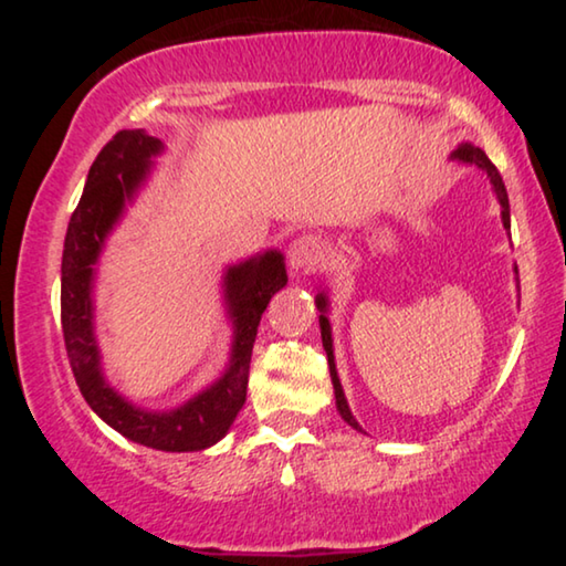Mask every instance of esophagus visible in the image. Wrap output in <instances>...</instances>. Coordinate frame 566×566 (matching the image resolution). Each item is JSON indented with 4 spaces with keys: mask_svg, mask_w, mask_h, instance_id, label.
<instances>
[{
    "mask_svg": "<svg viewBox=\"0 0 566 566\" xmlns=\"http://www.w3.org/2000/svg\"><path fill=\"white\" fill-rule=\"evenodd\" d=\"M327 254V244L316 234H301L289 247V265L293 273H308V270L319 268Z\"/></svg>",
    "mask_w": 566,
    "mask_h": 566,
    "instance_id": "34e87169",
    "label": "esophagus"
}]
</instances>
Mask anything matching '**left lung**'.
<instances>
[{
    "label": "left lung",
    "instance_id": "1",
    "mask_svg": "<svg viewBox=\"0 0 566 566\" xmlns=\"http://www.w3.org/2000/svg\"><path fill=\"white\" fill-rule=\"evenodd\" d=\"M453 161H463V165H471V167H479L482 172H486L492 182V190L494 196H497L500 206H502V227L510 229V200H507V190H505V182H502V177L497 172V167L492 165L490 157L479 149L474 144H461L459 149H453L451 154ZM517 270V268H515ZM327 293H316V308H319V329H322V345L324 350H327V363H329V376H332V386H335V399H337V412L343 415V420L350 424V428L360 430L358 420H355L350 407H347V399H345V391H343V384H339V376H337V366H335V350H332V327H329V319H327Z\"/></svg>",
    "mask_w": 566,
    "mask_h": 566
}]
</instances>
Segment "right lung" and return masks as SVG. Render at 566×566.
Here are the masks:
<instances>
[{
    "label": "right lung",
    "mask_w": 566,
    "mask_h": 566,
    "mask_svg": "<svg viewBox=\"0 0 566 566\" xmlns=\"http://www.w3.org/2000/svg\"><path fill=\"white\" fill-rule=\"evenodd\" d=\"M159 138L138 130H118L92 161L87 185L74 208L64 239L61 258V329L72 374L87 399L92 412L118 430L123 438L157 451L185 453L203 451L227 436L231 422L247 399V378L260 316L270 298L289 283L283 254L268 250L223 275V301L234 322V345L229 366L219 381H213L185 405L167 412H149L123 399L105 381L99 366V347L95 337V262L103 252L105 239L134 200L138 188L151 172V159L161 154Z\"/></svg>",
    "instance_id": "obj_1"
}]
</instances>
